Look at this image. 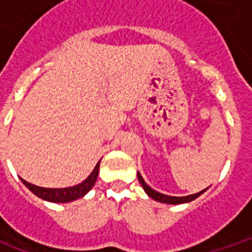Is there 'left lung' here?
I'll return each mask as SVG.
<instances>
[{
  "label": "left lung",
  "instance_id": "1",
  "mask_svg": "<svg viewBox=\"0 0 252 252\" xmlns=\"http://www.w3.org/2000/svg\"><path fill=\"white\" fill-rule=\"evenodd\" d=\"M137 178H139V182L142 184L144 191H146L151 198H154L155 201H159V202H163V204H184V202H190V201H193L194 198H197L198 195L202 194V193L206 190V189L201 190V191L195 193V194L186 195V197H171V195L162 194V193H159V191H157V190L151 189V188L144 182L143 177L139 174V173H137Z\"/></svg>",
  "mask_w": 252,
  "mask_h": 252
}]
</instances>
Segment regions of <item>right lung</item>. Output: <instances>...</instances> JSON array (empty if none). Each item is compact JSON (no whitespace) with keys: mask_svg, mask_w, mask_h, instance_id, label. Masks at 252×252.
Instances as JSON below:
<instances>
[{"mask_svg":"<svg viewBox=\"0 0 252 252\" xmlns=\"http://www.w3.org/2000/svg\"><path fill=\"white\" fill-rule=\"evenodd\" d=\"M98 170H99V162L95 164V167L92 171V174L89 175L86 180L83 181L82 184L79 185L72 186V188H64V189H48V188H40V186L32 185L27 181H23L28 189L36 194L37 197H40L43 200L51 201V202H70V201L77 200V198H81L83 195L88 193L89 190L93 188V185L97 181V177H98Z\"/></svg>","mask_w":252,"mask_h":252,"instance_id":"add662e5","label":"right lung"}]
</instances>
